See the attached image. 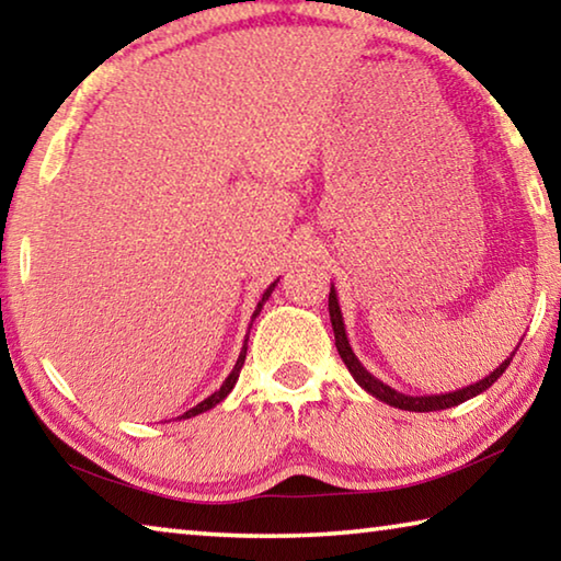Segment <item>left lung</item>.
Here are the masks:
<instances>
[{"mask_svg":"<svg viewBox=\"0 0 561 561\" xmlns=\"http://www.w3.org/2000/svg\"><path fill=\"white\" fill-rule=\"evenodd\" d=\"M329 317H331V329H334L336 351H339L341 360H344L346 368L351 371V376H354V381L360 388H364L366 393H371L374 398H378V401H383V403L393 405V408H401V411L431 413V411H443V408H453V405H458V403L470 401V398L480 396L482 391H488V388L495 383L502 374H505V368L510 366L512 356H515V351L519 348V344H517V348L512 351L510 358L502 360V364L495 368V371L482 378V381H478V383H470V386H465V388H458V391L440 393V396H405L401 391H396V388H391L388 383L378 381V378L374 374H368L366 366L356 358L354 348H351V344H348L344 317H341V307H339V297H336L334 284H331V291H329Z\"/></svg>","mask_w":561,"mask_h":561,"instance_id":"obj_1","label":"left lung"}]
</instances>
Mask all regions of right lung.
<instances>
[{
	"mask_svg": "<svg viewBox=\"0 0 561 561\" xmlns=\"http://www.w3.org/2000/svg\"><path fill=\"white\" fill-rule=\"evenodd\" d=\"M279 282V279H277ZM277 282H272L267 289H264V294H262V299L257 301V309H254V314H252V321L260 317V311H262V307H264V301H267L270 297H272V291H274V287H277ZM250 329H252V324H250ZM247 341H250V334L244 336V346H242V351H240V358H237V364H234V368L230 371V376L225 378V383L217 388V391L213 393V396H207L203 403H197L195 408H190V411H185L183 415V421L185 417H193V415H201V413H205V411H210V408H215L217 403H222L227 396H230V391L234 388V383H237V378H240V371H242V366H244V356H247Z\"/></svg>",
	"mask_w": 561,
	"mask_h": 561,
	"instance_id": "obj_1",
	"label": "right lung"
}]
</instances>
